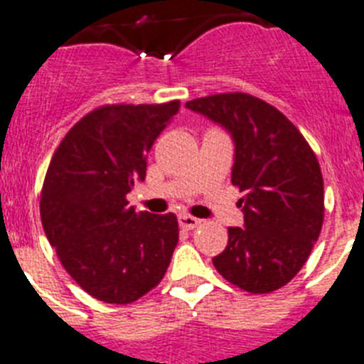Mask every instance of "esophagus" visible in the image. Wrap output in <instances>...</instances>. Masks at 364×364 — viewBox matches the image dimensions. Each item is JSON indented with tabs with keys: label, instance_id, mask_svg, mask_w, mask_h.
<instances>
[{
	"label": "esophagus",
	"instance_id": "esophagus-1",
	"mask_svg": "<svg viewBox=\"0 0 364 364\" xmlns=\"http://www.w3.org/2000/svg\"><path fill=\"white\" fill-rule=\"evenodd\" d=\"M178 223H179V227L185 228V230H194V228H198L199 225H201V219L192 218V215L188 214H181L178 218Z\"/></svg>",
	"mask_w": 364,
	"mask_h": 364
}]
</instances>
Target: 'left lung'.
<instances>
[{
    "label": "left lung",
    "mask_w": 364,
    "mask_h": 364,
    "mask_svg": "<svg viewBox=\"0 0 364 364\" xmlns=\"http://www.w3.org/2000/svg\"><path fill=\"white\" fill-rule=\"evenodd\" d=\"M185 107L230 134L232 183L243 192V227L228 228L227 248L212 263L247 292H274L303 268L323 227L316 154L279 110L248 94H215Z\"/></svg>",
    "instance_id": "left-lung-1"
}]
</instances>
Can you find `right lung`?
Returning a JSON list of instances; mask_svg holds the SVG:
<instances>
[{
    "instance_id": "right-lung-1",
    "label": "right lung",
    "mask_w": 364,
    "mask_h": 364,
    "mask_svg": "<svg viewBox=\"0 0 364 364\" xmlns=\"http://www.w3.org/2000/svg\"><path fill=\"white\" fill-rule=\"evenodd\" d=\"M178 110L179 101L92 110L68 130L48 165L39 203L45 235L72 279L105 303L145 296L178 245L174 214L136 212L127 201Z\"/></svg>"
}]
</instances>
